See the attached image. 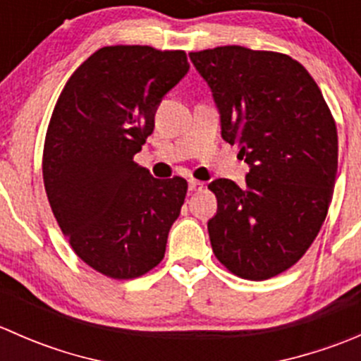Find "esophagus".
Here are the masks:
<instances>
[{"label": "esophagus", "instance_id": "34e87169", "mask_svg": "<svg viewBox=\"0 0 361 361\" xmlns=\"http://www.w3.org/2000/svg\"><path fill=\"white\" fill-rule=\"evenodd\" d=\"M188 185H190L192 192H201L206 188V183H204V181H199V180H190L188 181Z\"/></svg>", "mask_w": 361, "mask_h": 361}]
</instances>
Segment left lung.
Listing matches in <instances>:
<instances>
[{"mask_svg":"<svg viewBox=\"0 0 361 361\" xmlns=\"http://www.w3.org/2000/svg\"><path fill=\"white\" fill-rule=\"evenodd\" d=\"M188 56L213 90L221 137L250 166L246 187L225 178L207 185L218 201L211 248L239 278H274L304 257L329 213L336 120L318 83L286 54L228 45Z\"/></svg>","mask_w":361,"mask_h":361,"instance_id":"obj_1","label":"left lung"}]
</instances>
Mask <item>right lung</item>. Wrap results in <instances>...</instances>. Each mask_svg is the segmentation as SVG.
I'll return each mask as SVG.
<instances>
[{
	"mask_svg": "<svg viewBox=\"0 0 361 361\" xmlns=\"http://www.w3.org/2000/svg\"><path fill=\"white\" fill-rule=\"evenodd\" d=\"M183 50L111 45L76 68L54 106L43 183L69 246L94 271L134 279L157 267L188 183L134 162L155 111L188 71Z\"/></svg>",
	"mask_w": 361,
	"mask_h": 361,
	"instance_id": "right-lung-1",
	"label": "right lung"
}]
</instances>
